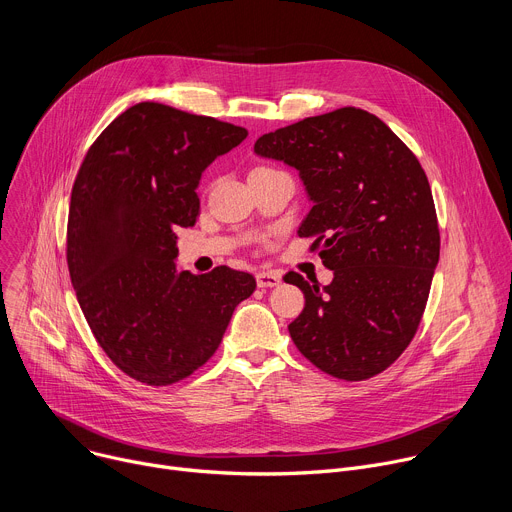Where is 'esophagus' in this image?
Listing matches in <instances>:
<instances>
[{
    "mask_svg": "<svg viewBox=\"0 0 512 512\" xmlns=\"http://www.w3.org/2000/svg\"><path fill=\"white\" fill-rule=\"evenodd\" d=\"M256 283L258 287L262 289H268V287H279L281 285V274L279 272H258L256 274Z\"/></svg>",
    "mask_w": 512,
    "mask_h": 512,
    "instance_id": "obj_1",
    "label": "esophagus"
}]
</instances>
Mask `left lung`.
<instances>
[{"instance_id":"8db88e82","label":"left lung","mask_w":512,"mask_h":512,"mask_svg":"<svg viewBox=\"0 0 512 512\" xmlns=\"http://www.w3.org/2000/svg\"><path fill=\"white\" fill-rule=\"evenodd\" d=\"M254 151L299 172L313 203L299 235L334 270L326 287L285 274L305 295L289 324L295 346L338 379L385 371L412 342L439 264L435 201L416 155L355 106L266 133Z\"/></svg>"}]
</instances>
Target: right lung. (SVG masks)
<instances>
[{
  "label": "right lung",
  "instance_id": "add662e5",
  "mask_svg": "<svg viewBox=\"0 0 512 512\" xmlns=\"http://www.w3.org/2000/svg\"><path fill=\"white\" fill-rule=\"evenodd\" d=\"M248 137L211 116L139 102L100 133L71 190L67 266L108 359L147 385H172L219 348L252 274L176 270V229L194 225L209 164Z\"/></svg>",
  "mask_w": 512,
  "mask_h": 512
}]
</instances>
